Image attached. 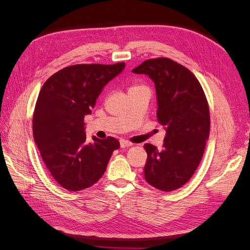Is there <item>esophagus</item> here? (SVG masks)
<instances>
[{"label":"esophagus","mask_w":250,"mask_h":250,"mask_svg":"<svg viewBox=\"0 0 250 250\" xmlns=\"http://www.w3.org/2000/svg\"><path fill=\"white\" fill-rule=\"evenodd\" d=\"M121 148H127V147H130L133 145L132 143L128 142V141H125V140H121Z\"/></svg>","instance_id":"obj_1"}]
</instances>
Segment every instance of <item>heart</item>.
<instances>
[{"label":"heart","instance_id":"b5f03b06","mask_svg":"<svg viewBox=\"0 0 250 250\" xmlns=\"http://www.w3.org/2000/svg\"><path fill=\"white\" fill-rule=\"evenodd\" d=\"M137 87H141V86H134V87H132L130 89H134V88H137Z\"/></svg>","mask_w":250,"mask_h":250}]
</instances>
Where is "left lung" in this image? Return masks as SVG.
Here are the masks:
<instances>
[{
    "label": "left lung",
    "mask_w": 250,
    "mask_h": 250,
    "mask_svg": "<svg viewBox=\"0 0 250 250\" xmlns=\"http://www.w3.org/2000/svg\"><path fill=\"white\" fill-rule=\"evenodd\" d=\"M147 75L155 84L157 117L166 136L162 151L145 144L146 181L157 189L175 190L198 168L209 135V111L204 90L194 75L167 59L145 61L132 70Z\"/></svg>",
    "instance_id": "obj_1"
}]
</instances>
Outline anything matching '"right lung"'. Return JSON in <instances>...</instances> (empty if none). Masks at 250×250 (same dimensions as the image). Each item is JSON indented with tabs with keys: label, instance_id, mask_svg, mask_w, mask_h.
<instances>
[{
	"label": "right lung",
	"instance_id": "obj_1",
	"mask_svg": "<svg viewBox=\"0 0 250 250\" xmlns=\"http://www.w3.org/2000/svg\"><path fill=\"white\" fill-rule=\"evenodd\" d=\"M125 68L115 64H75L50 76L33 113V138L42 158L63 188L79 191L96 183L120 142L112 137L86 140L84 117L91 114L102 89Z\"/></svg>",
	"mask_w": 250,
	"mask_h": 250
}]
</instances>
